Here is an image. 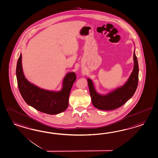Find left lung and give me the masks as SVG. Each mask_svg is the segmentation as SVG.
Segmentation results:
<instances>
[{
	"instance_id": "1",
	"label": "left lung",
	"mask_w": 158,
	"mask_h": 158,
	"mask_svg": "<svg viewBox=\"0 0 158 158\" xmlns=\"http://www.w3.org/2000/svg\"><path fill=\"white\" fill-rule=\"evenodd\" d=\"M134 66L133 71L126 84L114 89L106 95L97 93L94 88L93 82L87 79L92 102L97 109L110 110L122 106L134 96L137 89L139 80V65L135 53H134Z\"/></svg>"
}]
</instances>
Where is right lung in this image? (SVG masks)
<instances>
[{
    "instance_id": "1",
    "label": "right lung",
    "mask_w": 158,
    "mask_h": 158,
    "mask_svg": "<svg viewBox=\"0 0 158 158\" xmlns=\"http://www.w3.org/2000/svg\"><path fill=\"white\" fill-rule=\"evenodd\" d=\"M16 74L20 94L28 105L40 112L49 114L61 113L68 107L70 92L73 83L77 78L74 72L66 75L61 91L54 92L41 89L31 84L24 77L20 54L16 65Z\"/></svg>"
}]
</instances>
